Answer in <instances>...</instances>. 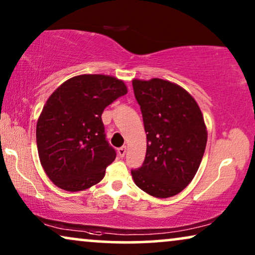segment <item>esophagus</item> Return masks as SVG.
<instances>
[{
  "instance_id": "34e87169",
  "label": "esophagus",
  "mask_w": 255,
  "mask_h": 255,
  "mask_svg": "<svg viewBox=\"0 0 255 255\" xmlns=\"http://www.w3.org/2000/svg\"><path fill=\"white\" fill-rule=\"evenodd\" d=\"M125 153H127V146H122V147L118 148V155H120L121 158H123Z\"/></svg>"
}]
</instances>
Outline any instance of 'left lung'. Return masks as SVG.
Here are the masks:
<instances>
[{
    "mask_svg": "<svg viewBox=\"0 0 255 255\" xmlns=\"http://www.w3.org/2000/svg\"><path fill=\"white\" fill-rule=\"evenodd\" d=\"M147 139L141 167L132 169L134 183L151 196L172 197L194 179L203 158L208 132L196 101L166 80H133Z\"/></svg>",
    "mask_w": 255,
    "mask_h": 255,
    "instance_id": "obj_1",
    "label": "left lung"
}]
</instances>
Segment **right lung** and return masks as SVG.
<instances>
[{
    "mask_svg": "<svg viewBox=\"0 0 255 255\" xmlns=\"http://www.w3.org/2000/svg\"><path fill=\"white\" fill-rule=\"evenodd\" d=\"M128 93L114 76L85 74L62 83L48 97L37 123V147L55 186L80 191L99 183L116 158L102 122L106 108Z\"/></svg>",
    "mask_w": 255,
    "mask_h": 255,
    "instance_id": "add662e5",
    "label": "right lung"
}]
</instances>
